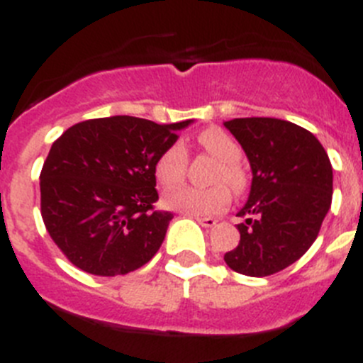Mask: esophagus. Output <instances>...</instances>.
Masks as SVG:
<instances>
[{
	"mask_svg": "<svg viewBox=\"0 0 363 363\" xmlns=\"http://www.w3.org/2000/svg\"><path fill=\"white\" fill-rule=\"evenodd\" d=\"M194 218H196V220L199 222L203 228H213V225L217 224V220H215V218H211V217H194Z\"/></svg>",
	"mask_w": 363,
	"mask_h": 363,
	"instance_id": "1",
	"label": "esophagus"
}]
</instances>
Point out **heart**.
I'll return each mask as SVG.
<instances>
[{
  "instance_id": "b5f03b06",
  "label": "heart",
  "mask_w": 363,
  "mask_h": 363,
  "mask_svg": "<svg viewBox=\"0 0 363 363\" xmlns=\"http://www.w3.org/2000/svg\"><path fill=\"white\" fill-rule=\"evenodd\" d=\"M196 139L197 145L208 155L218 160L210 177V183H215V185L206 186V189H197V186L171 189L169 192L164 194V206L169 210L196 215V217L222 213L231 203V192L227 186H229L233 192H242L247 185V174L238 162L242 157V148L228 132L217 127L204 128L197 134ZM186 164H189V157H186L185 145L180 141L171 143L155 160L153 171H155L157 182L167 189L178 185L185 178Z\"/></svg>"
}]
</instances>
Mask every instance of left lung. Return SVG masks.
Returning a JSON list of instances; mask_svg holds the SVG:
<instances>
[{
  "label": "left lung",
  "instance_id": "obj_1",
  "mask_svg": "<svg viewBox=\"0 0 363 363\" xmlns=\"http://www.w3.org/2000/svg\"><path fill=\"white\" fill-rule=\"evenodd\" d=\"M224 127L242 145L249 199L238 211L240 242L224 254L231 270L267 277L298 261L318 238L332 204V164L305 128L277 118H235Z\"/></svg>",
  "mask_w": 363,
  "mask_h": 363
}]
</instances>
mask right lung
Segmentation results:
<instances>
[{"instance_id":"add662e5","label":"right lung","mask_w":363,"mask_h":363,"mask_svg":"<svg viewBox=\"0 0 363 363\" xmlns=\"http://www.w3.org/2000/svg\"><path fill=\"white\" fill-rule=\"evenodd\" d=\"M190 123L96 118L52 143L40 173L42 218L72 264L114 277L155 256L173 213L153 211L159 199L153 167Z\"/></svg>"}]
</instances>
